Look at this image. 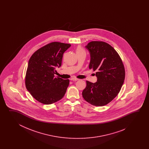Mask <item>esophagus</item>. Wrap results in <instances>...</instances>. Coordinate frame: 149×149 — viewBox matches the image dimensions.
<instances>
[{"label": "esophagus", "instance_id": "34e87169", "mask_svg": "<svg viewBox=\"0 0 149 149\" xmlns=\"http://www.w3.org/2000/svg\"><path fill=\"white\" fill-rule=\"evenodd\" d=\"M79 79L78 78H72L71 79V80L72 81H77V80H79Z\"/></svg>", "mask_w": 149, "mask_h": 149}]
</instances>
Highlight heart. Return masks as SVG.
<instances>
[{"label": "heart", "instance_id": "heart-1", "mask_svg": "<svg viewBox=\"0 0 149 149\" xmlns=\"http://www.w3.org/2000/svg\"><path fill=\"white\" fill-rule=\"evenodd\" d=\"M83 51H84V49L81 47H80V46L78 47L77 48V49H76V53H77L81 52H83Z\"/></svg>", "mask_w": 149, "mask_h": 149}]
</instances>
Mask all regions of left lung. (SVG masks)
I'll return each mask as SVG.
<instances>
[{"instance_id": "8db88e82", "label": "left lung", "mask_w": 149, "mask_h": 149, "mask_svg": "<svg viewBox=\"0 0 149 149\" xmlns=\"http://www.w3.org/2000/svg\"><path fill=\"white\" fill-rule=\"evenodd\" d=\"M86 48L91 55L89 68L96 72L97 81L95 83L86 81L82 96L92 105L104 106L120 91L125 78L124 64L117 51L105 42L91 41Z\"/></svg>"}]
</instances>
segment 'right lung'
Here are the masks:
<instances>
[{"instance_id": "right-lung-1", "label": "right lung", "mask_w": 149, "mask_h": 149, "mask_svg": "<svg viewBox=\"0 0 149 149\" xmlns=\"http://www.w3.org/2000/svg\"><path fill=\"white\" fill-rule=\"evenodd\" d=\"M71 45L52 42L32 55L26 72V88L37 101L51 104L60 100L69 85V79L55 77V69L61 67L63 53Z\"/></svg>"}]
</instances>
